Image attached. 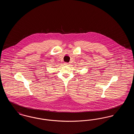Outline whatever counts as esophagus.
I'll return each instance as SVG.
<instances>
[{"label":"esophagus","mask_w":134,"mask_h":134,"mask_svg":"<svg viewBox=\"0 0 134 134\" xmlns=\"http://www.w3.org/2000/svg\"><path fill=\"white\" fill-rule=\"evenodd\" d=\"M64 64H65V65H66V66H68V65H69V63H67V62H66V63H64Z\"/></svg>","instance_id":"esophagus-1"}]
</instances>
